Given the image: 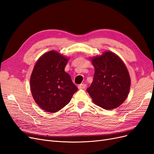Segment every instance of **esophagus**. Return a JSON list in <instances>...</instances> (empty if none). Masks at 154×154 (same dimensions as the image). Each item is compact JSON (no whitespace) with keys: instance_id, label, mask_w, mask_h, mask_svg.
<instances>
[{"instance_id":"1","label":"esophagus","mask_w":154,"mask_h":154,"mask_svg":"<svg viewBox=\"0 0 154 154\" xmlns=\"http://www.w3.org/2000/svg\"><path fill=\"white\" fill-rule=\"evenodd\" d=\"M78 87L79 89H83V88H85L86 87V85L84 84V83H82V84L78 85Z\"/></svg>"}]
</instances>
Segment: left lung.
<instances>
[{
  "mask_svg": "<svg viewBox=\"0 0 154 154\" xmlns=\"http://www.w3.org/2000/svg\"><path fill=\"white\" fill-rule=\"evenodd\" d=\"M91 60L95 72L87 91L93 102L101 108H117L125 101L130 91V78L127 67L111 51L92 57Z\"/></svg>",
  "mask_w": 154,
  "mask_h": 154,
  "instance_id": "8db88e82",
  "label": "left lung"
}]
</instances>
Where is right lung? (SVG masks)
I'll list each match as a JSON object with an SVG mask.
<instances>
[{"mask_svg":"<svg viewBox=\"0 0 154 154\" xmlns=\"http://www.w3.org/2000/svg\"><path fill=\"white\" fill-rule=\"evenodd\" d=\"M69 58L55 51L39 58L31 76L33 98L41 109L56 112L67 105L78 91L69 74L65 72Z\"/></svg>","mask_w":154,"mask_h":154,"instance_id":"obj_1","label":"right lung"}]
</instances>
